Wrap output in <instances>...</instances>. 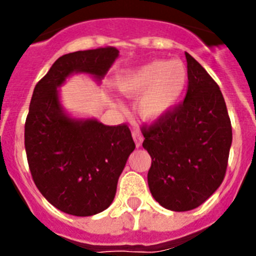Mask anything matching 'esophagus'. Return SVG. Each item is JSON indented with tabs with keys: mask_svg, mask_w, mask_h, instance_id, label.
<instances>
[{
	"mask_svg": "<svg viewBox=\"0 0 256 256\" xmlns=\"http://www.w3.org/2000/svg\"><path fill=\"white\" fill-rule=\"evenodd\" d=\"M132 136L133 140H134L136 142V146H137V148H141L142 142H144V136L141 134V132H133Z\"/></svg>",
	"mask_w": 256,
	"mask_h": 256,
	"instance_id": "obj_1",
	"label": "esophagus"
}]
</instances>
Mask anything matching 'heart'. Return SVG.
I'll return each instance as SVG.
<instances>
[{"label":"heart","instance_id":"obj_1","mask_svg":"<svg viewBox=\"0 0 256 256\" xmlns=\"http://www.w3.org/2000/svg\"><path fill=\"white\" fill-rule=\"evenodd\" d=\"M186 65L180 60H154L122 70L115 76V87L123 96L136 97V112L148 123L162 120L180 102L186 90Z\"/></svg>","mask_w":256,"mask_h":256}]
</instances>
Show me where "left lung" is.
Wrapping results in <instances>:
<instances>
[{"label":"left lung","mask_w":256,"mask_h":256,"mask_svg":"<svg viewBox=\"0 0 256 256\" xmlns=\"http://www.w3.org/2000/svg\"><path fill=\"white\" fill-rule=\"evenodd\" d=\"M186 60L184 101L142 132V146L152 159L148 174L151 195L173 212L195 209L218 190L232 144V126L218 84L187 52Z\"/></svg>","instance_id":"1"}]
</instances>
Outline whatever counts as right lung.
<instances>
[{"mask_svg":"<svg viewBox=\"0 0 256 256\" xmlns=\"http://www.w3.org/2000/svg\"><path fill=\"white\" fill-rule=\"evenodd\" d=\"M118 56L115 47L62 55L33 91L24 133L29 169L40 194L66 214L90 216L112 205L136 144L126 124L70 116L58 88L78 73L100 83Z\"/></svg>","mask_w":256,"mask_h":256,"instance_id":"add662e5","label":"right lung"}]
</instances>
